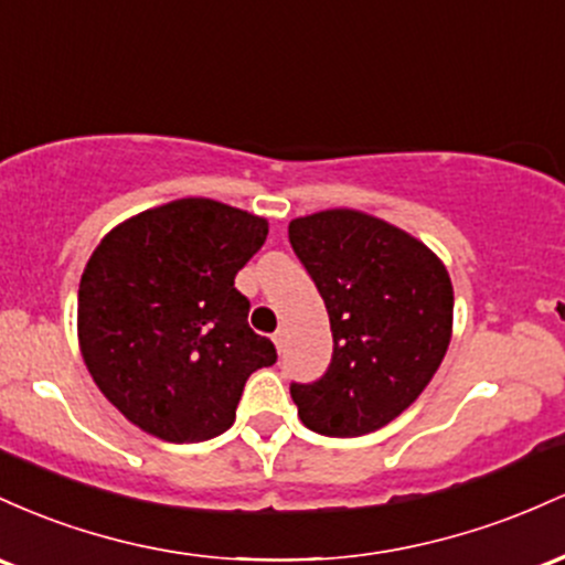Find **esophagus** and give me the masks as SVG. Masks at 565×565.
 <instances>
[{
  "label": "esophagus",
  "instance_id": "obj_1",
  "mask_svg": "<svg viewBox=\"0 0 565 565\" xmlns=\"http://www.w3.org/2000/svg\"><path fill=\"white\" fill-rule=\"evenodd\" d=\"M271 341H275L277 352H282V347H285V331H277L275 335H271Z\"/></svg>",
  "mask_w": 565,
  "mask_h": 565
}]
</instances>
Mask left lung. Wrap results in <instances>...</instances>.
<instances>
[{"instance_id": "obj_1", "label": "left lung", "mask_w": 565, "mask_h": 565, "mask_svg": "<svg viewBox=\"0 0 565 565\" xmlns=\"http://www.w3.org/2000/svg\"><path fill=\"white\" fill-rule=\"evenodd\" d=\"M288 237L333 333L326 376L290 384L299 419L328 437L376 433L422 395L451 344L446 264L414 234L352 207L294 218Z\"/></svg>"}]
</instances>
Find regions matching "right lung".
<instances>
[{"label": "right lung", "instance_id": "add662e5", "mask_svg": "<svg viewBox=\"0 0 565 565\" xmlns=\"http://www.w3.org/2000/svg\"><path fill=\"white\" fill-rule=\"evenodd\" d=\"M266 234L262 215L183 198L130 215L93 250L79 280V352L138 429L211 440L234 424L250 373L277 360L234 288Z\"/></svg>", "mask_w": 565, "mask_h": 565}]
</instances>
